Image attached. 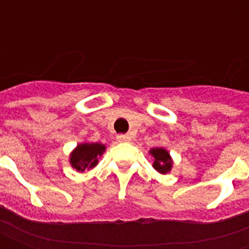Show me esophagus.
Returning <instances> with one entry per match:
<instances>
[{"instance_id":"esophagus-1","label":"esophagus","mask_w":249,"mask_h":249,"mask_svg":"<svg viewBox=\"0 0 249 249\" xmlns=\"http://www.w3.org/2000/svg\"><path fill=\"white\" fill-rule=\"evenodd\" d=\"M117 140L121 141V142H126V141L130 140V137L128 135H119L117 136Z\"/></svg>"}]
</instances>
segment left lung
I'll use <instances>...</instances> for the list:
<instances>
[{"instance_id": "obj_1", "label": "left lung", "mask_w": 249, "mask_h": 249, "mask_svg": "<svg viewBox=\"0 0 249 249\" xmlns=\"http://www.w3.org/2000/svg\"><path fill=\"white\" fill-rule=\"evenodd\" d=\"M153 156V168L157 172L165 175L172 169V157L169 156L167 149L164 148H152L149 151Z\"/></svg>"}]
</instances>
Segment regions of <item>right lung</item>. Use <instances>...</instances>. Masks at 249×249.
I'll use <instances>...</instances> for the list:
<instances>
[{
    "label": "right lung",
    "instance_id": "add662e5",
    "mask_svg": "<svg viewBox=\"0 0 249 249\" xmlns=\"http://www.w3.org/2000/svg\"><path fill=\"white\" fill-rule=\"evenodd\" d=\"M105 152V145L100 142H82L71 152L69 161L71 165L78 172L92 169L97 165L98 157Z\"/></svg>",
    "mask_w": 249,
    "mask_h": 249
}]
</instances>
